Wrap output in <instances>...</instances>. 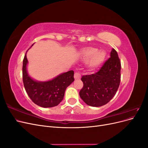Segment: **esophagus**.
I'll return each instance as SVG.
<instances>
[{
	"instance_id": "34e87169",
	"label": "esophagus",
	"mask_w": 148,
	"mask_h": 148,
	"mask_svg": "<svg viewBox=\"0 0 148 148\" xmlns=\"http://www.w3.org/2000/svg\"><path fill=\"white\" fill-rule=\"evenodd\" d=\"M74 78L75 79H79L81 78V75H80L79 73L75 72L74 74Z\"/></svg>"
}]
</instances>
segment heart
Listing matches in <instances>:
<instances>
[{
	"instance_id": "heart-1",
	"label": "heart",
	"mask_w": 148,
	"mask_h": 148,
	"mask_svg": "<svg viewBox=\"0 0 148 148\" xmlns=\"http://www.w3.org/2000/svg\"><path fill=\"white\" fill-rule=\"evenodd\" d=\"M79 56L84 61L91 59L89 62V66L96 68L105 60L106 53L103 51H98V49L95 47H86L80 51Z\"/></svg>"
}]
</instances>
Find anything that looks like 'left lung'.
<instances>
[{
  "label": "left lung",
  "instance_id": "left-lung-1",
  "mask_svg": "<svg viewBox=\"0 0 148 148\" xmlns=\"http://www.w3.org/2000/svg\"><path fill=\"white\" fill-rule=\"evenodd\" d=\"M121 63L118 53L112 49L110 57L97 73L84 75L81 78L83 87L79 96L88 106L101 107L115 95L120 82Z\"/></svg>",
  "mask_w": 148,
  "mask_h": 148
}]
</instances>
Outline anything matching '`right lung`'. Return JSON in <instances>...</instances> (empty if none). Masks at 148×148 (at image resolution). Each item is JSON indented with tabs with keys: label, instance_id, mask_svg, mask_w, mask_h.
Returning <instances> with one entry per match:
<instances>
[{
	"label": "right lung",
	"instance_id": "right-lung-1",
	"mask_svg": "<svg viewBox=\"0 0 148 148\" xmlns=\"http://www.w3.org/2000/svg\"><path fill=\"white\" fill-rule=\"evenodd\" d=\"M26 52L23 61V82L28 95L34 104L44 108L59 105L64 99L66 88L74 81V71L61 73L49 81H36L28 73Z\"/></svg>",
	"mask_w": 148,
	"mask_h": 148
}]
</instances>
